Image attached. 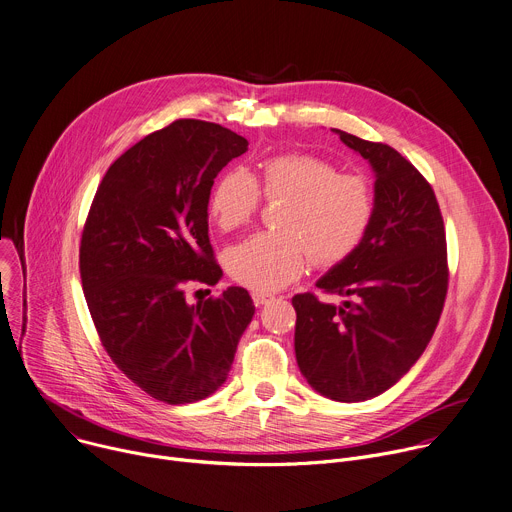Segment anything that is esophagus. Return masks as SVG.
Wrapping results in <instances>:
<instances>
[{
  "label": "esophagus",
  "instance_id": "esophagus-1",
  "mask_svg": "<svg viewBox=\"0 0 512 512\" xmlns=\"http://www.w3.org/2000/svg\"><path fill=\"white\" fill-rule=\"evenodd\" d=\"M272 299H274V295H272V293H266V291H254V293H252V301H254L258 307L270 303Z\"/></svg>",
  "mask_w": 512,
  "mask_h": 512
}]
</instances>
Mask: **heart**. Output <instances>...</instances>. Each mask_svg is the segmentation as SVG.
Listing matches in <instances>:
<instances>
[{"mask_svg": "<svg viewBox=\"0 0 512 512\" xmlns=\"http://www.w3.org/2000/svg\"><path fill=\"white\" fill-rule=\"evenodd\" d=\"M262 189L270 201H289L276 234H254L225 254L227 272L254 291L289 285L309 264L335 266L364 242L376 209L370 183L313 154H280L262 164ZM260 207V187L246 168L217 179L209 211L221 230L248 223Z\"/></svg>", "mask_w": 512, "mask_h": 512, "instance_id": "b5f03b06", "label": "heart"}]
</instances>
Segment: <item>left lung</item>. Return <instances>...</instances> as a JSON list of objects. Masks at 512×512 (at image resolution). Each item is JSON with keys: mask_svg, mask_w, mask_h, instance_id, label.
Returning a JSON list of instances; mask_svg holds the SVG:
<instances>
[{"mask_svg": "<svg viewBox=\"0 0 512 512\" xmlns=\"http://www.w3.org/2000/svg\"><path fill=\"white\" fill-rule=\"evenodd\" d=\"M374 170V219L362 246L295 295V354L313 390L337 403L374 399L425 352L447 293V250L431 185L394 148L333 130Z\"/></svg>", "mask_w": 512, "mask_h": 512, "instance_id": "left-lung-1", "label": "left lung"}]
</instances>
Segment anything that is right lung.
Here are the masks:
<instances>
[{
	"label": "right lung",
	"mask_w": 512,
	"mask_h": 512,
	"mask_svg": "<svg viewBox=\"0 0 512 512\" xmlns=\"http://www.w3.org/2000/svg\"><path fill=\"white\" fill-rule=\"evenodd\" d=\"M248 140L219 124L177 120L113 162L81 238V280L101 344L152 399H207L230 374L254 303L230 287L189 305L185 282L215 285L207 236L213 179Z\"/></svg>",
	"instance_id": "obj_1"
}]
</instances>
